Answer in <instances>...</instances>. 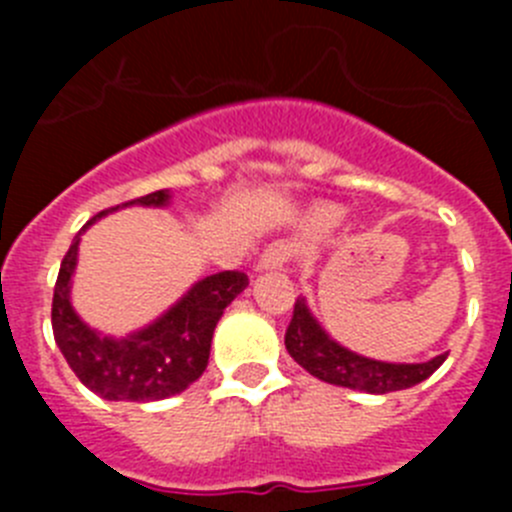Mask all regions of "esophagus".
<instances>
[{"mask_svg": "<svg viewBox=\"0 0 512 512\" xmlns=\"http://www.w3.org/2000/svg\"><path fill=\"white\" fill-rule=\"evenodd\" d=\"M289 259H292V246L284 241H277L271 243L269 248H264L259 259V269H282Z\"/></svg>", "mask_w": 512, "mask_h": 512, "instance_id": "esophagus-1", "label": "esophagus"}]
</instances>
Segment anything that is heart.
<instances>
[{"label":"heart","mask_w":512,"mask_h":512,"mask_svg":"<svg viewBox=\"0 0 512 512\" xmlns=\"http://www.w3.org/2000/svg\"><path fill=\"white\" fill-rule=\"evenodd\" d=\"M341 217H343L341 207L320 205L310 212V220H307V223H310L312 230H328V228H333V225H338V220H341Z\"/></svg>","instance_id":"b5f03b06"}]
</instances>
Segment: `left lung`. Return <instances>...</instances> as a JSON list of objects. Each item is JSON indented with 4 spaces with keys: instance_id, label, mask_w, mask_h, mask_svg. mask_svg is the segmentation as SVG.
I'll use <instances>...</instances> for the list:
<instances>
[{
    "instance_id": "obj_1",
    "label": "left lung",
    "mask_w": 512,
    "mask_h": 512,
    "mask_svg": "<svg viewBox=\"0 0 512 512\" xmlns=\"http://www.w3.org/2000/svg\"><path fill=\"white\" fill-rule=\"evenodd\" d=\"M284 346H287L289 356L320 382L369 392V395H387V392L415 387L431 377L449 356L441 354L431 361H420V364H390V361L366 359V356L354 354L333 341L320 328L318 320L312 318L305 297H297L295 315H292V323L284 336Z\"/></svg>"
}]
</instances>
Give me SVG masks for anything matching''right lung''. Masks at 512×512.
Returning a JSON list of instances; mask_svg holds the SVG:
<instances>
[{
	"label": "right lung",
	"mask_w": 512,
	"mask_h": 512,
	"mask_svg": "<svg viewBox=\"0 0 512 512\" xmlns=\"http://www.w3.org/2000/svg\"><path fill=\"white\" fill-rule=\"evenodd\" d=\"M169 200V189H158L140 200L102 210L76 233L58 269L51 310L53 336L79 382L104 400L148 402L187 390L207 369L217 320L225 307L248 287L243 271L212 274L194 284L161 318L125 338L102 336L76 315L71 307V277L79 256L81 233L97 217L120 207H164Z\"/></svg>",
	"instance_id": "obj_1"
}]
</instances>
